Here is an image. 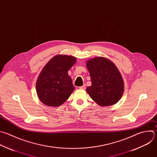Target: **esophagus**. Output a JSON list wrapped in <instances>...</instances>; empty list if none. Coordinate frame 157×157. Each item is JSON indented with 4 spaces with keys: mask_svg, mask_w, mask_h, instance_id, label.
Returning a JSON list of instances; mask_svg holds the SVG:
<instances>
[{
    "mask_svg": "<svg viewBox=\"0 0 157 157\" xmlns=\"http://www.w3.org/2000/svg\"><path fill=\"white\" fill-rule=\"evenodd\" d=\"M86 85H85V84H84L83 86L79 87V89H82V90H84V89H86Z\"/></svg>",
    "mask_w": 157,
    "mask_h": 157,
    "instance_id": "obj_1",
    "label": "esophagus"
}]
</instances>
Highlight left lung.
<instances>
[{"label": "left lung", "instance_id": "1", "mask_svg": "<svg viewBox=\"0 0 157 157\" xmlns=\"http://www.w3.org/2000/svg\"><path fill=\"white\" fill-rule=\"evenodd\" d=\"M92 85L86 91L98 105H113L117 103L124 92V82L115 65L108 59L95 57L87 61Z\"/></svg>", "mask_w": 157, "mask_h": 157}]
</instances>
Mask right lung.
I'll return each mask as SVG.
<instances>
[{
    "label": "right lung",
    "mask_w": 157,
    "mask_h": 157,
    "mask_svg": "<svg viewBox=\"0 0 157 157\" xmlns=\"http://www.w3.org/2000/svg\"><path fill=\"white\" fill-rule=\"evenodd\" d=\"M76 62L75 57L57 55L45 65L36 82L39 100L50 107H59L75 90L68 70Z\"/></svg>",
    "instance_id": "obj_1"
}]
</instances>
